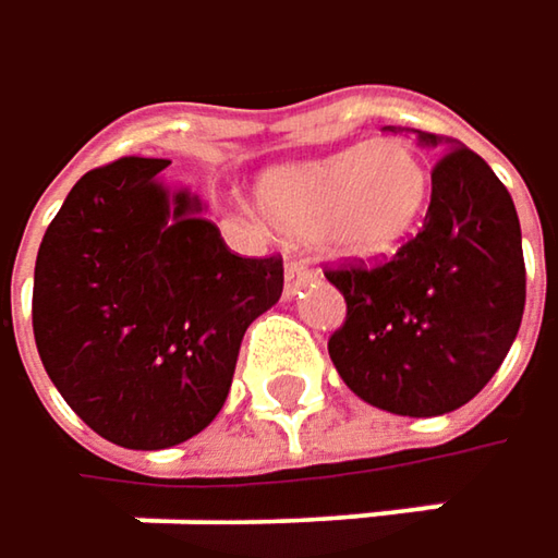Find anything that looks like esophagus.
Here are the masks:
<instances>
[{"label":"esophagus","mask_w":558,"mask_h":558,"mask_svg":"<svg viewBox=\"0 0 558 558\" xmlns=\"http://www.w3.org/2000/svg\"><path fill=\"white\" fill-rule=\"evenodd\" d=\"M313 280H316L313 268H306L303 262H287V271H283V296L287 300L296 296V290L306 287V283H313Z\"/></svg>","instance_id":"34e87169"}]
</instances>
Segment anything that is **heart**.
<instances>
[{
  "label": "heart",
  "instance_id": "b5f03b06",
  "mask_svg": "<svg viewBox=\"0 0 558 558\" xmlns=\"http://www.w3.org/2000/svg\"><path fill=\"white\" fill-rule=\"evenodd\" d=\"M428 194L425 159L402 140H374L262 178L258 214L290 242H316L335 258L371 262L405 242Z\"/></svg>",
  "mask_w": 558,
  "mask_h": 558
}]
</instances>
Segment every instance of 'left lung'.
<instances>
[{"label":"left lung","mask_w":558,"mask_h":558,"mask_svg":"<svg viewBox=\"0 0 558 558\" xmlns=\"http://www.w3.org/2000/svg\"><path fill=\"white\" fill-rule=\"evenodd\" d=\"M412 133L445 149L425 223L374 268L326 271L348 303L329 357L364 402L430 418L466 405L501 367L521 329L527 271L514 201L488 162L437 133Z\"/></svg>","instance_id":"1"}]
</instances>
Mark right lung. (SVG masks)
<instances>
[{
	"label": "right lung",
	"instance_id": "1",
	"mask_svg": "<svg viewBox=\"0 0 558 558\" xmlns=\"http://www.w3.org/2000/svg\"><path fill=\"white\" fill-rule=\"evenodd\" d=\"M169 159L124 156L66 194L34 265V341L78 418L130 450L201 434L229 396L245 329L283 262L232 255Z\"/></svg>",
	"mask_w": 558,
	"mask_h": 558
}]
</instances>
